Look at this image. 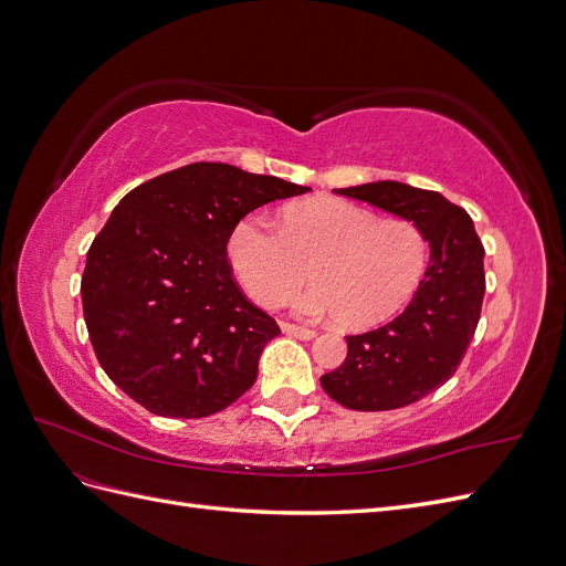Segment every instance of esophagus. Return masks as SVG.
Returning a JSON list of instances; mask_svg holds the SVG:
<instances>
[{
	"label": "esophagus",
	"mask_w": 566,
	"mask_h": 566,
	"mask_svg": "<svg viewBox=\"0 0 566 566\" xmlns=\"http://www.w3.org/2000/svg\"><path fill=\"white\" fill-rule=\"evenodd\" d=\"M281 328H283V333H285V335H290V337H297V339H314V337H316V331L302 328V325H295V323H283Z\"/></svg>",
	"instance_id": "esophagus-1"
}]
</instances>
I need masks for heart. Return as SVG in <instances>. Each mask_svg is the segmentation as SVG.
<instances>
[{
	"label": "heart",
	"mask_w": 566,
	"mask_h": 566,
	"mask_svg": "<svg viewBox=\"0 0 566 566\" xmlns=\"http://www.w3.org/2000/svg\"><path fill=\"white\" fill-rule=\"evenodd\" d=\"M229 264L248 297L281 306L295 300L302 316H337L368 328L397 314L413 295L427 262V241L408 219H378L347 200L321 198L287 208L279 231L262 214H245L227 243Z\"/></svg>",
	"instance_id": "b5f03b06"
}]
</instances>
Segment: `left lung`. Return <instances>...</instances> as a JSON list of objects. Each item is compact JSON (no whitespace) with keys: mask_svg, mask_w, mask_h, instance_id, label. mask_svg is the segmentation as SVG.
<instances>
[{"mask_svg":"<svg viewBox=\"0 0 566 566\" xmlns=\"http://www.w3.org/2000/svg\"><path fill=\"white\" fill-rule=\"evenodd\" d=\"M335 193L413 221L432 250L403 314L349 335L345 364L321 378L325 394L345 408H403L447 382L470 347L486 290L484 245L470 214L437 191L373 181Z\"/></svg>","mask_w":566,"mask_h":566,"instance_id":"1","label":"left lung"}]
</instances>
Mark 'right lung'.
<instances>
[{
  "label": "right lung",
  "mask_w": 566,
  "mask_h": 566,
  "mask_svg": "<svg viewBox=\"0 0 566 566\" xmlns=\"http://www.w3.org/2000/svg\"><path fill=\"white\" fill-rule=\"evenodd\" d=\"M312 191L224 163L165 172L119 200L87 252L82 310L101 368L163 418L219 413L254 385L279 323L233 279L248 212Z\"/></svg>",
  "instance_id": "add662e5"
}]
</instances>
